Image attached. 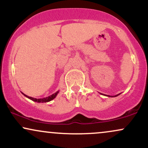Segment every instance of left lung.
Wrapping results in <instances>:
<instances>
[{
    "mask_svg": "<svg viewBox=\"0 0 148 148\" xmlns=\"http://www.w3.org/2000/svg\"><path fill=\"white\" fill-rule=\"evenodd\" d=\"M119 95H120V93H119V94L116 95H114V96H111V95H107V96H108V97H116V96H118Z\"/></svg>",
    "mask_w": 148,
    "mask_h": 148,
    "instance_id": "8db88e82",
    "label": "left lung"
}]
</instances>
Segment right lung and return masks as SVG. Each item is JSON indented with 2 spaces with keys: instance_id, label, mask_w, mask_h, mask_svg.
<instances>
[{
  "instance_id": "obj_1",
  "label": "right lung",
  "mask_w": 148,
  "mask_h": 148,
  "mask_svg": "<svg viewBox=\"0 0 148 148\" xmlns=\"http://www.w3.org/2000/svg\"><path fill=\"white\" fill-rule=\"evenodd\" d=\"M22 93V92H21ZM59 93V91H57L56 93H53V94H52L51 95H50V96L48 97H46V98H39V99H36V98H32V97H29V96H27V95L24 94L23 93H22V94L24 95V96H25L26 98L30 99L31 100H32V101L34 102H50L51 101V100H53L54 98H56L57 95Z\"/></svg>"
}]
</instances>
